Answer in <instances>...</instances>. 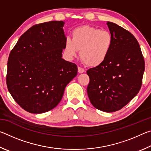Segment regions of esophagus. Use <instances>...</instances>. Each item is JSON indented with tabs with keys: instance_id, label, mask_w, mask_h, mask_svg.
Listing matches in <instances>:
<instances>
[{
	"instance_id": "34e87169",
	"label": "esophagus",
	"mask_w": 151,
	"mask_h": 151,
	"mask_svg": "<svg viewBox=\"0 0 151 151\" xmlns=\"http://www.w3.org/2000/svg\"><path fill=\"white\" fill-rule=\"evenodd\" d=\"M78 73H83L84 72H85V69L83 68L80 67V66H78Z\"/></svg>"
}]
</instances>
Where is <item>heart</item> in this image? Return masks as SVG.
Instances as JSON below:
<instances>
[{
  "mask_svg": "<svg viewBox=\"0 0 151 151\" xmlns=\"http://www.w3.org/2000/svg\"><path fill=\"white\" fill-rule=\"evenodd\" d=\"M113 38L106 30L88 25L76 28L72 31V39L65 40V50L68 57H80L86 65L97 67L103 65L111 53Z\"/></svg>",
  "mask_w": 151,
  "mask_h": 151,
  "instance_id": "heart-1",
  "label": "heart"
}]
</instances>
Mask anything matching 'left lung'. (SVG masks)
<instances>
[{
  "label": "left lung",
  "mask_w": 151,
  "mask_h": 151,
  "mask_svg": "<svg viewBox=\"0 0 151 151\" xmlns=\"http://www.w3.org/2000/svg\"><path fill=\"white\" fill-rule=\"evenodd\" d=\"M106 24L113 46L103 65L86 71L90 78L87 93L96 109L112 112L127 105L139 93L145 65L136 38L115 23Z\"/></svg>",
  "instance_id": "1"
}]
</instances>
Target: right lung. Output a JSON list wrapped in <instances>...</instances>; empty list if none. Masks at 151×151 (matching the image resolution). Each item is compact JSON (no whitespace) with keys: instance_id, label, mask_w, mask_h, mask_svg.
<instances>
[{"instance_id":"obj_1","label":"right lung","mask_w":151,"mask_h":151,"mask_svg":"<svg viewBox=\"0 0 151 151\" xmlns=\"http://www.w3.org/2000/svg\"><path fill=\"white\" fill-rule=\"evenodd\" d=\"M63 21L34 25L19 38L7 63L6 85L25 111L40 114L60 103L66 86L77 75L75 63L62 58Z\"/></svg>"}]
</instances>
